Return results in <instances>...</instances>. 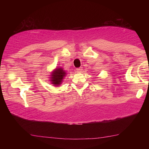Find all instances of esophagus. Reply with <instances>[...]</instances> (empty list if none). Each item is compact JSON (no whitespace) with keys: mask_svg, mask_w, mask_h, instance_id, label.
<instances>
[{"mask_svg":"<svg viewBox=\"0 0 149 149\" xmlns=\"http://www.w3.org/2000/svg\"><path fill=\"white\" fill-rule=\"evenodd\" d=\"M82 70H83L82 68H78L76 69V72L77 73H81V72H82Z\"/></svg>","mask_w":149,"mask_h":149,"instance_id":"1","label":"esophagus"}]
</instances>
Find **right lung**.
Here are the masks:
<instances>
[{"instance_id": "add662e5", "label": "right lung", "mask_w": 149, "mask_h": 149, "mask_svg": "<svg viewBox=\"0 0 149 149\" xmlns=\"http://www.w3.org/2000/svg\"><path fill=\"white\" fill-rule=\"evenodd\" d=\"M65 74H66V73L62 68H56L50 75L51 77H50V81H51L52 85L58 86L61 84L62 80L64 79V77L65 76Z\"/></svg>"}]
</instances>
